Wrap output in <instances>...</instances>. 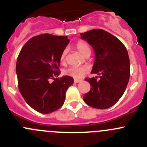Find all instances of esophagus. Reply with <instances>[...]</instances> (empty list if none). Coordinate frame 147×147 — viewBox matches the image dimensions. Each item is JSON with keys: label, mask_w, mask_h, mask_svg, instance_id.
I'll list each match as a JSON object with an SVG mask.
<instances>
[{"label": "esophagus", "mask_w": 147, "mask_h": 147, "mask_svg": "<svg viewBox=\"0 0 147 147\" xmlns=\"http://www.w3.org/2000/svg\"><path fill=\"white\" fill-rule=\"evenodd\" d=\"M82 81V80H80V79H75L74 80V82L75 83H78V82H80Z\"/></svg>", "instance_id": "1"}]
</instances>
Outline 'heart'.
<instances>
[{
    "mask_svg": "<svg viewBox=\"0 0 147 147\" xmlns=\"http://www.w3.org/2000/svg\"><path fill=\"white\" fill-rule=\"evenodd\" d=\"M75 47L78 49V51L84 57L89 56L91 53V49H90V45L87 42L84 41L80 40L75 44ZM67 53V49L65 48L61 53L60 55V63L62 64H64L65 63V59H66V55ZM87 72V69L85 67H69L65 69L63 71V73L65 75L71 76L74 78H80L82 77L83 75H85Z\"/></svg>",
    "mask_w": 147,
    "mask_h": 147,
    "instance_id": "b5f03b06",
    "label": "heart"
}]
</instances>
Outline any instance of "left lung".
I'll list each match as a JSON object with an SVG mask.
<instances>
[{"instance_id":"1","label":"left lung","mask_w":147,"mask_h":147,"mask_svg":"<svg viewBox=\"0 0 147 147\" xmlns=\"http://www.w3.org/2000/svg\"><path fill=\"white\" fill-rule=\"evenodd\" d=\"M80 35L94 49L95 61L91 72L98 75L85 79L91 88L83 100L92 107L107 109L119 101L129 80L127 48L117 38L102 29L91 30Z\"/></svg>"}]
</instances>
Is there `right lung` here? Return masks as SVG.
<instances>
[{"mask_svg": "<svg viewBox=\"0 0 147 147\" xmlns=\"http://www.w3.org/2000/svg\"><path fill=\"white\" fill-rule=\"evenodd\" d=\"M69 42L66 36L42 34L30 38L19 53L16 63L19 91L26 103L40 113L60 109L67 90L73 84L72 77L58 78L60 55Z\"/></svg>", "mask_w": 147, "mask_h": 147, "instance_id": "add662e5", "label": "right lung"}]
</instances>
